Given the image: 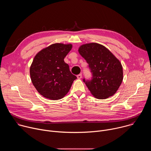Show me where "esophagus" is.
<instances>
[{
  "label": "esophagus",
  "instance_id": "obj_1",
  "mask_svg": "<svg viewBox=\"0 0 151 151\" xmlns=\"http://www.w3.org/2000/svg\"><path fill=\"white\" fill-rule=\"evenodd\" d=\"M78 79H81L82 78V74H79L77 75Z\"/></svg>",
  "mask_w": 151,
  "mask_h": 151
}]
</instances>
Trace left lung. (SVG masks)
I'll return each instance as SVG.
<instances>
[{
    "mask_svg": "<svg viewBox=\"0 0 151 151\" xmlns=\"http://www.w3.org/2000/svg\"><path fill=\"white\" fill-rule=\"evenodd\" d=\"M78 51L92 73L91 79H83L91 94L99 99L113 96L123 79L120 61L108 49L97 43L82 45Z\"/></svg>",
    "mask_w": 151,
    "mask_h": 151,
    "instance_id": "obj_1",
    "label": "left lung"
}]
</instances>
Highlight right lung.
I'll use <instances>...</instances> for the list:
<instances>
[{"label":"right lung","instance_id":"add662e5","mask_svg":"<svg viewBox=\"0 0 151 151\" xmlns=\"http://www.w3.org/2000/svg\"><path fill=\"white\" fill-rule=\"evenodd\" d=\"M72 48L71 44H54L35 57L30 69L31 80L37 91L44 97L53 100L62 99L77 78L64 61Z\"/></svg>","mask_w":151,"mask_h":151}]
</instances>
